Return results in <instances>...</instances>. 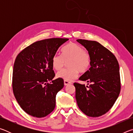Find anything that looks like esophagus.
<instances>
[{
  "label": "esophagus",
  "instance_id": "obj_1",
  "mask_svg": "<svg viewBox=\"0 0 133 133\" xmlns=\"http://www.w3.org/2000/svg\"><path fill=\"white\" fill-rule=\"evenodd\" d=\"M71 82H69V81H67V80H64V85H68V84H71Z\"/></svg>",
  "mask_w": 133,
  "mask_h": 133
}]
</instances>
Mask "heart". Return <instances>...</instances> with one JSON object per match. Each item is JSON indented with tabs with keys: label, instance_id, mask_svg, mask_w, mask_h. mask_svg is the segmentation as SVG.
I'll return each instance as SVG.
<instances>
[{
	"label": "heart",
	"instance_id": "obj_1",
	"mask_svg": "<svg viewBox=\"0 0 133 133\" xmlns=\"http://www.w3.org/2000/svg\"><path fill=\"white\" fill-rule=\"evenodd\" d=\"M69 68L63 69L57 73V77L67 81H72L77 77L78 72L84 73L90 65V55L80 45L75 43L67 44L62 49V56L55 55L51 58V64L56 70L62 69L67 62Z\"/></svg>",
	"mask_w": 133,
	"mask_h": 133
}]
</instances>
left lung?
Instances as JSON below:
<instances>
[{
  "mask_svg": "<svg viewBox=\"0 0 133 133\" xmlns=\"http://www.w3.org/2000/svg\"><path fill=\"white\" fill-rule=\"evenodd\" d=\"M77 41L88 50L91 58V67L79 78L91 84L85 86L74 83L78 107L87 116H101L111 109L120 94L118 63L113 53L98 42L84 39Z\"/></svg>",
  "mask_w": 133,
  "mask_h": 133,
  "instance_id": "left-lung-1",
  "label": "left lung"
}]
</instances>
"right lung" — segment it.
<instances>
[{"instance_id": "add662e5", "label": "right lung", "mask_w": 133, "mask_h": 133, "mask_svg": "<svg viewBox=\"0 0 133 133\" xmlns=\"http://www.w3.org/2000/svg\"><path fill=\"white\" fill-rule=\"evenodd\" d=\"M68 40L51 38L36 42L16 58L12 77L13 94L18 104L29 115L44 117L55 109L56 94L64 87V80L60 78L53 80L55 73L51 58Z\"/></svg>"}]
</instances>
